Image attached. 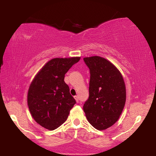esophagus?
Instances as JSON below:
<instances>
[{"instance_id": "obj_1", "label": "esophagus", "mask_w": 156, "mask_h": 156, "mask_svg": "<svg viewBox=\"0 0 156 156\" xmlns=\"http://www.w3.org/2000/svg\"><path fill=\"white\" fill-rule=\"evenodd\" d=\"M74 99H75L76 102L79 101V97H78V96H74Z\"/></svg>"}]
</instances>
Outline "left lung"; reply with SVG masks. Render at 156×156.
I'll return each mask as SVG.
<instances>
[{
  "mask_svg": "<svg viewBox=\"0 0 156 156\" xmlns=\"http://www.w3.org/2000/svg\"><path fill=\"white\" fill-rule=\"evenodd\" d=\"M90 71L89 99L83 109L87 120L97 130L114 124L124 108L126 91L119 70L112 62L99 56L84 57Z\"/></svg>",
  "mask_w": 156,
  "mask_h": 156,
  "instance_id": "1",
  "label": "left lung"
}]
</instances>
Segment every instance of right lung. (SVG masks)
Wrapping results in <instances>:
<instances>
[{"label":"right lung","instance_id":"add662e5","mask_svg":"<svg viewBox=\"0 0 156 156\" xmlns=\"http://www.w3.org/2000/svg\"><path fill=\"white\" fill-rule=\"evenodd\" d=\"M80 57L54 58L48 62L32 81L27 92V105L36 122L52 131L67 120L75 99L65 82V74Z\"/></svg>","mask_w":156,"mask_h":156}]
</instances>
